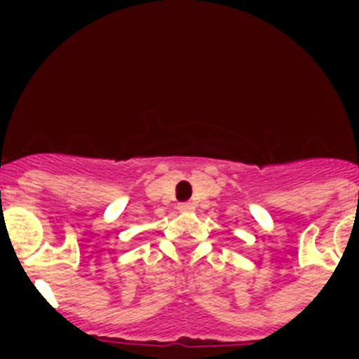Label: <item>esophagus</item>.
<instances>
[{
  "label": "esophagus",
  "mask_w": 359,
  "mask_h": 359,
  "mask_svg": "<svg viewBox=\"0 0 359 359\" xmlns=\"http://www.w3.org/2000/svg\"><path fill=\"white\" fill-rule=\"evenodd\" d=\"M177 210H180V212H192V210H194V205H192V203H180V205H177Z\"/></svg>",
  "instance_id": "1"
}]
</instances>
